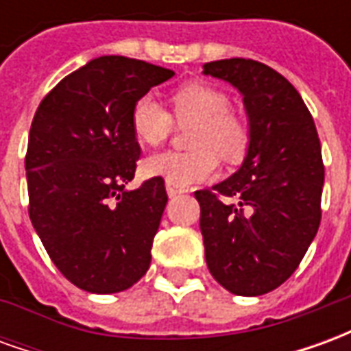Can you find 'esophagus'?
<instances>
[{
    "label": "esophagus",
    "mask_w": 351,
    "mask_h": 351,
    "mask_svg": "<svg viewBox=\"0 0 351 351\" xmlns=\"http://www.w3.org/2000/svg\"><path fill=\"white\" fill-rule=\"evenodd\" d=\"M165 190H167L169 197H175V195H180V193H184V188H180L178 184L171 182V180H165Z\"/></svg>",
    "instance_id": "obj_1"
}]
</instances>
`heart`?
<instances>
[{"instance_id":"heart-1","label":"heart","mask_w":351,"mask_h":351,"mask_svg":"<svg viewBox=\"0 0 351 351\" xmlns=\"http://www.w3.org/2000/svg\"><path fill=\"white\" fill-rule=\"evenodd\" d=\"M178 125H193L188 133V152H163L143 161V173L161 176L182 186L203 182L216 175L218 158L229 165L244 160L250 148V128L231 110L223 90L208 82L184 84L171 97ZM173 116L152 95H143L131 110V128L138 143L163 145L175 130Z\"/></svg>"}]
</instances>
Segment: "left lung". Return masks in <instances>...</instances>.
<instances>
[{"label": "left lung", "instance_id": "obj_1", "mask_svg": "<svg viewBox=\"0 0 351 351\" xmlns=\"http://www.w3.org/2000/svg\"><path fill=\"white\" fill-rule=\"evenodd\" d=\"M203 73L243 93L250 122L241 169L195 191L206 265L231 293H269L293 274L319 228L325 169L316 123L293 84L261 62L218 60Z\"/></svg>", "mask_w": 351, "mask_h": 351}]
</instances>
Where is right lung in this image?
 I'll list each match as a JSON object with an SVG mask.
<instances>
[{
    "mask_svg": "<svg viewBox=\"0 0 351 351\" xmlns=\"http://www.w3.org/2000/svg\"><path fill=\"white\" fill-rule=\"evenodd\" d=\"M125 56L88 62L52 88L29 130V220L58 271L90 293H118L143 278L167 205L161 176L125 190L141 156L131 110L173 77Z\"/></svg>",
    "mask_w": 351,
    "mask_h": 351,
    "instance_id": "1",
    "label": "right lung"
}]
</instances>
